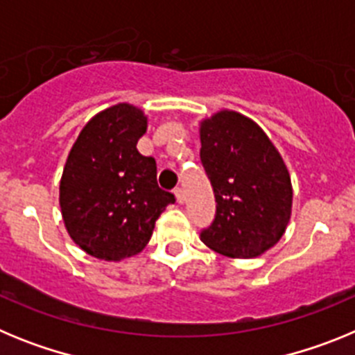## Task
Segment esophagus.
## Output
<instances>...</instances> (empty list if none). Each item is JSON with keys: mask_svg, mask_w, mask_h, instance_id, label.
<instances>
[{"mask_svg": "<svg viewBox=\"0 0 355 355\" xmlns=\"http://www.w3.org/2000/svg\"><path fill=\"white\" fill-rule=\"evenodd\" d=\"M174 196H175V200H178L180 205H183V202H184V193H183V190H181V188H175Z\"/></svg>", "mask_w": 355, "mask_h": 355, "instance_id": "1", "label": "esophagus"}]
</instances>
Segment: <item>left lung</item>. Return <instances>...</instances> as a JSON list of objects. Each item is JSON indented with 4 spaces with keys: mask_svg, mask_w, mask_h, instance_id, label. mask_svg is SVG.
<instances>
[{
    "mask_svg": "<svg viewBox=\"0 0 355 355\" xmlns=\"http://www.w3.org/2000/svg\"><path fill=\"white\" fill-rule=\"evenodd\" d=\"M199 137L216 200L215 220L200 240L227 258H258L290 222L293 188L286 163L265 131L233 110L200 121Z\"/></svg>",
    "mask_w": 355,
    "mask_h": 355,
    "instance_id": "left-lung-1",
    "label": "left lung"
}]
</instances>
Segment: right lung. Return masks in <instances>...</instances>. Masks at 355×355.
I'll return each mask as SVG.
<instances>
[{"instance_id":"1","label":"right lung","mask_w":355,"mask_h":355,"mask_svg":"<svg viewBox=\"0 0 355 355\" xmlns=\"http://www.w3.org/2000/svg\"><path fill=\"white\" fill-rule=\"evenodd\" d=\"M147 131L139 106L119 103L94 115L69 150L60 209L72 241L105 261L142 252L174 196L156 183V162L137 149Z\"/></svg>"}]
</instances>
